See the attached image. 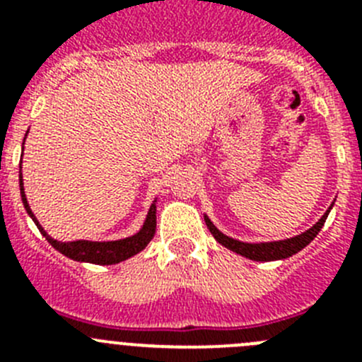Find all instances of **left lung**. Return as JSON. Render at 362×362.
I'll list each match as a JSON object with an SVG mask.
<instances>
[{
  "mask_svg": "<svg viewBox=\"0 0 362 362\" xmlns=\"http://www.w3.org/2000/svg\"><path fill=\"white\" fill-rule=\"evenodd\" d=\"M332 206H334V203L330 204V209L322 214L321 219H319L312 228L299 233V235H293V238L290 239H281V241H268V243L238 241V239L228 238V235H225V233L221 232V230L214 225L212 221L209 219L206 214H204V223H206V226H209L214 239H216L219 245L225 246V248H228V250L235 252V254L243 255V257L246 259H252V261H281V259L292 257L293 254L300 252L306 245H310V243L313 241V238L317 235L319 230H321L322 225H325V221L326 217H328V214H330Z\"/></svg>",
  "mask_w": 362,
  "mask_h": 362,
  "instance_id": "1",
  "label": "left lung"
}]
</instances>
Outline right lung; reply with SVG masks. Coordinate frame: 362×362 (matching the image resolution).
I'll use <instances>...</instances> for the list:
<instances>
[{
  "mask_svg": "<svg viewBox=\"0 0 362 362\" xmlns=\"http://www.w3.org/2000/svg\"><path fill=\"white\" fill-rule=\"evenodd\" d=\"M28 134V132H27ZM27 134H25V139H27ZM23 139V145H25ZM19 190H21V201H23V206L27 210L28 216L32 217V221L36 223V226L40 228V232L43 233L45 239L50 243V245L56 248L57 252H62L66 257L74 259V261H79V263H92V264H116L121 261H127V259L134 257L136 254H139L141 250H145L146 245L152 241L153 233H156V203H158V197L152 201L150 204L148 214L145 217V223L139 230H137L134 235H129L124 239H117V241H85V239H78V241H57V239L50 238L47 230L40 225V221L36 219L34 212L28 206L27 196H25L23 188V175L19 172Z\"/></svg>",
  "mask_w": 362,
  "mask_h": 362,
  "instance_id": "right-lung-1",
  "label": "right lung"
}]
</instances>
